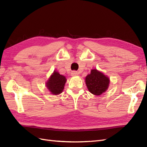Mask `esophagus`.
I'll return each mask as SVG.
<instances>
[{"label": "esophagus", "mask_w": 147, "mask_h": 147, "mask_svg": "<svg viewBox=\"0 0 147 147\" xmlns=\"http://www.w3.org/2000/svg\"><path fill=\"white\" fill-rule=\"evenodd\" d=\"M78 74V72L77 71H75V70L72 71V73H71V75H72V76H76V75H77Z\"/></svg>", "instance_id": "obj_1"}]
</instances>
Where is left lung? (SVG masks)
I'll return each instance as SVG.
<instances>
[{"instance_id":"1","label":"left lung","mask_w":147,"mask_h":147,"mask_svg":"<svg viewBox=\"0 0 147 147\" xmlns=\"http://www.w3.org/2000/svg\"><path fill=\"white\" fill-rule=\"evenodd\" d=\"M85 81L88 90L92 94L97 96L107 90L110 82L108 77L96 69L91 70V74L86 76Z\"/></svg>"}]
</instances>
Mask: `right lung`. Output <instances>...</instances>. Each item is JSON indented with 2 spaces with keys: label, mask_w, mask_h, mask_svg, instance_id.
Here are the masks:
<instances>
[{
  "label": "right lung",
  "mask_w": 147,
  "mask_h": 147,
  "mask_svg": "<svg viewBox=\"0 0 147 147\" xmlns=\"http://www.w3.org/2000/svg\"><path fill=\"white\" fill-rule=\"evenodd\" d=\"M65 82V77L55 71L47 82V86L52 94H59L64 90Z\"/></svg>",
  "instance_id": "right-lung-1"
}]
</instances>
